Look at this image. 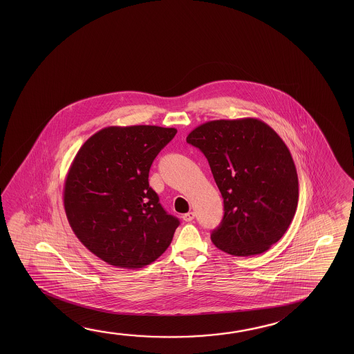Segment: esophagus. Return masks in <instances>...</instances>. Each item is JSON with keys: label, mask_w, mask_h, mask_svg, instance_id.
<instances>
[{"label": "esophagus", "mask_w": 354, "mask_h": 354, "mask_svg": "<svg viewBox=\"0 0 354 354\" xmlns=\"http://www.w3.org/2000/svg\"><path fill=\"white\" fill-rule=\"evenodd\" d=\"M194 218H195V214L194 212H187V214H183V220L186 221V222H190Z\"/></svg>", "instance_id": "1"}]
</instances>
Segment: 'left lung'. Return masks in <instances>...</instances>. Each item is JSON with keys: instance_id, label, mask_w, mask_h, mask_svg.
Returning <instances> with one entry per match:
<instances>
[{"instance_id": "left-lung-1", "label": "left lung", "mask_w": 354, "mask_h": 354, "mask_svg": "<svg viewBox=\"0 0 354 354\" xmlns=\"http://www.w3.org/2000/svg\"><path fill=\"white\" fill-rule=\"evenodd\" d=\"M186 142L207 158L223 197L225 214L212 243L236 257L267 252L289 228L299 200L284 140L266 122L245 117L203 123Z\"/></svg>"}]
</instances>
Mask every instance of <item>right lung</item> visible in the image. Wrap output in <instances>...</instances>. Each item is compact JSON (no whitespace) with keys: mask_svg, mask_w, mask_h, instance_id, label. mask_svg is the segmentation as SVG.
Instances as JSON below:
<instances>
[{"mask_svg":"<svg viewBox=\"0 0 354 354\" xmlns=\"http://www.w3.org/2000/svg\"><path fill=\"white\" fill-rule=\"evenodd\" d=\"M175 128L111 126L93 134L70 165L64 209L87 250L113 267L137 269L167 250L179 220L149 186L151 162Z\"/></svg>","mask_w":354,"mask_h":354,"instance_id":"add662e5","label":"right lung"}]
</instances>
